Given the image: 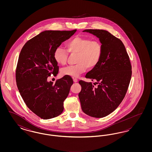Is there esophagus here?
Here are the masks:
<instances>
[{
  "instance_id": "34e87169",
  "label": "esophagus",
  "mask_w": 152,
  "mask_h": 152,
  "mask_svg": "<svg viewBox=\"0 0 152 152\" xmlns=\"http://www.w3.org/2000/svg\"><path fill=\"white\" fill-rule=\"evenodd\" d=\"M73 81H74L75 83H77V82L78 81V80L77 79H76V78H73Z\"/></svg>"
}]
</instances>
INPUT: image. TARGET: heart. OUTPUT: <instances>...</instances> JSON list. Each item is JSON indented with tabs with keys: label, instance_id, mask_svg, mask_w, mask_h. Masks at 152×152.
I'll return each mask as SVG.
<instances>
[{
	"label": "heart",
	"instance_id": "b5f03b06",
	"mask_svg": "<svg viewBox=\"0 0 152 152\" xmlns=\"http://www.w3.org/2000/svg\"><path fill=\"white\" fill-rule=\"evenodd\" d=\"M66 48L57 47L53 54L56 63L65 65L68 57V53L77 54L76 64L70 65L61 70V75L72 77H77L85 72L87 68L92 69L99 63L103 53V46L99 40H91L82 37H75L66 43Z\"/></svg>",
	"mask_w": 152,
	"mask_h": 152
}]
</instances>
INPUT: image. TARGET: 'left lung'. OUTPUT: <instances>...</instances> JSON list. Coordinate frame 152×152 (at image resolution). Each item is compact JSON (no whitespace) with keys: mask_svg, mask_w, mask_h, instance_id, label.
<instances>
[{"mask_svg":"<svg viewBox=\"0 0 152 152\" xmlns=\"http://www.w3.org/2000/svg\"><path fill=\"white\" fill-rule=\"evenodd\" d=\"M83 31L99 38L103 53L99 63L86 75L96 82L93 84L80 80L81 90L79 97L84 113L101 118L113 112L123 101L130 83L132 65L125 47L118 38L102 29Z\"/></svg>","mask_w":152,"mask_h":152,"instance_id":"1","label":"left lung"}]
</instances>
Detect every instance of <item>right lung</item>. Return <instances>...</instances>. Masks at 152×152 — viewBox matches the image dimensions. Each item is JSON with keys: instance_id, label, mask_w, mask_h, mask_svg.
Here are the masks:
<instances>
[{"instance_id": "right-lung-1", "label": "right lung", "mask_w": 152, "mask_h": 152, "mask_svg": "<svg viewBox=\"0 0 152 152\" xmlns=\"http://www.w3.org/2000/svg\"><path fill=\"white\" fill-rule=\"evenodd\" d=\"M76 30L45 31L29 40L20 51L16 69L17 87L27 107L44 120L56 117L64 110L72 77L64 76L54 85L47 78L58 72L53 57L55 49Z\"/></svg>"}]
</instances>
